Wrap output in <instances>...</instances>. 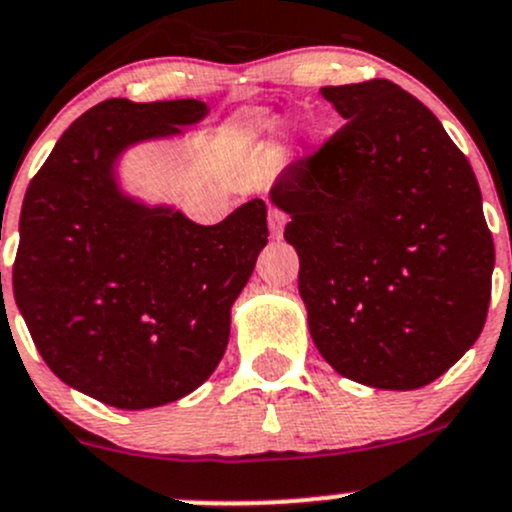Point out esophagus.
<instances>
[{"mask_svg":"<svg viewBox=\"0 0 512 512\" xmlns=\"http://www.w3.org/2000/svg\"><path fill=\"white\" fill-rule=\"evenodd\" d=\"M285 222H288V214H285V212H280V210L268 212V227H271L273 239H280V236H283Z\"/></svg>","mask_w":512,"mask_h":512,"instance_id":"34e87169","label":"esophagus"}]
</instances>
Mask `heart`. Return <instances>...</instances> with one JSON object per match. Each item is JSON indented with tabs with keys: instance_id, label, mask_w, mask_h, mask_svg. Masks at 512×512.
<instances>
[{
	"instance_id": "heart-1",
	"label": "heart",
	"mask_w": 512,
	"mask_h": 512,
	"mask_svg": "<svg viewBox=\"0 0 512 512\" xmlns=\"http://www.w3.org/2000/svg\"><path fill=\"white\" fill-rule=\"evenodd\" d=\"M263 122H266V117H256V119H254V126H261Z\"/></svg>"
}]
</instances>
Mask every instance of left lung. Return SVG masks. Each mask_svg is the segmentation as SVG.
<instances>
[{"mask_svg":"<svg viewBox=\"0 0 512 512\" xmlns=\"http://www.w3.org/2000/svg\"><path fill=\"white\" fill-rule=\"evenodd\" d=\"M344 126L271 188L312 342L361 386L415 390L474 346L496 249L464 153L388 80L322 87Z\"/></svg>","mask_w":512,"mask_h":512,"instance_id":"left-lung-1","label":"left lung"}]
</instances>
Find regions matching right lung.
I'll return each instance as SVG.
<instances>
[{"label":"right lung","mask_w":512,"mask_h":512,"mask_svg":"<svg viewBox=\"0 0 512 512\" xmlns=\"http://www.w3.org/2000/svg\"><path fill=\"white\" fill-rule=\"evenodd\" d=\"M200 100H104L70 124L26 190L14 300L70 388L119 410L200 388L229 344L232 305L268 244L266 202L205 227L126 195V148L183 136Z\"/></svg>","instance_id":"add662e5"}]
</instances>
